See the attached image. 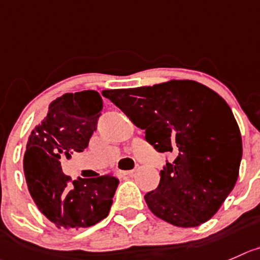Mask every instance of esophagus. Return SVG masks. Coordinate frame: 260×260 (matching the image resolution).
Instances as JSON below:
<instances>
[{"label": "esophagus", "instance_id": "obj_1", "mask_svg": "<svg viewBox=\"0 0 260 260\" xmlns=\"http://www.w3.org/2000/svg\"><path fill=\"white\" fill-rule=\"evenodd\" d=\"M133 174H134V170H126V171L118 170V171H117L118 176H132Z\"/></svg>", "mask_w": 260, "mask_h": 260}]
</instances>
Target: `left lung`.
<instances>
[{
  "label": "left lung",
  "instance_id": "left-lung-1",
  "mask_svg": "<svg viewBox=\"0 0 260 260\" xmlns=\"http://www.w3.org/2000/svg\"><path fill=\"white\" fill-rule=\"evenodd\" d=\"M145 140L175 159L155 190L145 194L154 216L177 227H197L221 208L239 177L243 140L231 108L208 86L172 80L153 86L103 90Z\"/></svg>",
  "mask_w": 260,
  "mask_h": 260
}]
</instances>
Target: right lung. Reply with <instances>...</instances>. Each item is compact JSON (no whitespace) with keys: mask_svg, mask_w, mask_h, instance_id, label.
I'll list each match as a JSON object with an SVG mask.
<instances>
[{"mask_svg":"<svg viewBox=\"0 0 260 260\" xmlns=\"http://www.w3.org/2000/svg\"><path fill=\"white\" fill-rule=\"evenodd\" d=\"M102 98L95 90L66 93L49 103L48 113L31 130L24 154L28 190L57 229H85L108 216L118 180L112 175L73 180L61 169L88 147L102 115Z\"/></svg>","mask_w":260,"mask_h":260,"instance_id":"obj_1","label":"right lung"}]
</instances>
